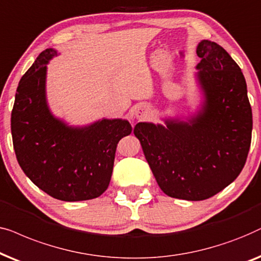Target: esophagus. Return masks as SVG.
Returning a JSON list of instances; mask_svg holds the SVG:
<instances>
[{
	"label": "esophagus",
	"mask_w": 261,
	"mask_h": 261,
	"mask_svg": "<svg viewBox=\"0 0 261 261\" xmlns=\"http://www.w3.org/2000/svg\"><path fill=\"white\" fill-rule=\"evenodd\" d=\"M151 116V109L147 103H140L135 107V117L138 120H147Z\"/></svg>",
	"instance_id": "obj_1"
}]
</instances>
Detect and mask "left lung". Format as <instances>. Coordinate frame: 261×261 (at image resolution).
Returning a JSON list of instances; mask_svg holds the SVG:
<instances>
[{
    "mask_svg": "<svg viewBox=\"0 0 261 261\" xmlns=\"http://www.w3.org/2000/svg\"><path fill=\"white\" fill-rule=\"evenodd\" d=\"M197 55L206 98L203 111L189 123H138L134 130L160 189L185 200L207 199L234 181L252 141V109L241 69L214 41H200Z\"/></svg>",
    "mask_w": 261,
    "mask_h": 261,
    "instance_id": "1",
    "label": "left lung"
}]
</instances>
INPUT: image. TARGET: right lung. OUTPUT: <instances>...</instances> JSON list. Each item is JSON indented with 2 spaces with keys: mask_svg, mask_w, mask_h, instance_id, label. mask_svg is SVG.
Segmentation results:
<instances>
[{
  "mask_svg": "<svg viewBox=\"0 0 261 261\" xmlns=\"http://www.w3.org/2000/svg\"><path fill=\"white\" fill-rule=\"evenodd\" d=\"M47 48L20 80L12 111L13 145L23 173L48 196L64 201L88 200L109 187L117 145L133 127L103 119L85 128L68 127L51 116L45 100Z\"/></svg>",
  "mask_w": 261,
  "mask_h": 261,
  "instance_id": "1",
  "label": "right lung"
}]
</instances>
